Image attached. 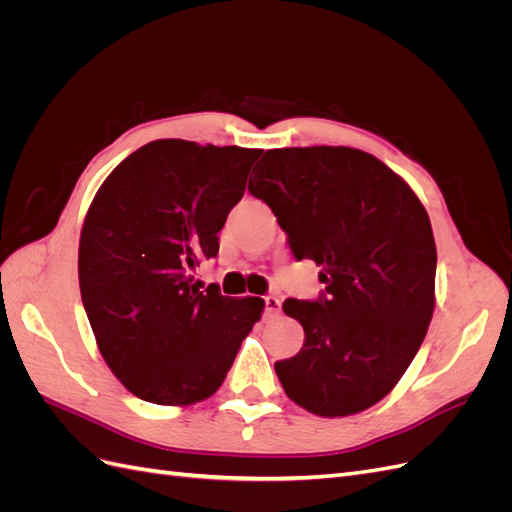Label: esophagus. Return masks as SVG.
Masks as SVG:
<instances>
[{
    "label": "esophagus",
    "mask_w": 512,
    "mask_h": 512,
    "mask_svg": "<svg viewBox=\"0 0 512 512\" xmlns=\"http://www.w3.org/2000/svg\"><path fill=\"white\" fill-rule=\"evenodd\" d=\"M280 307H282L280 297H273V294L265 297V314L267 316H277V314H280Z\"/></svg>",
    "instance_id": "obj_1"
}]
</instances>
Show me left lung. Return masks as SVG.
I'll return each mask as SVG.
<instances>
[{
  "instance_id": "obj_1",
  "label": "left lung",
  "mask_w": 512,
  "mask_h": 512,
  "mask_svg": "<svg viewBox=\"0 0 512 512\" xmlns=\"http://www.w3.org/2000/svg\"><path fill=\"white\" fill-rule=\"evenodd\" d=\"M247 192L267 203L297 260L320 267L318 299H286L303 348L275 363L286 395L346 416L389 395L433 314L436 241L408 183L350 147L271 149Z\"/></svg>"
}]
</instances>
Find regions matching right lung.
Wrapping results in <instances>:
<instances>
[{
	"label": "right lung",
	"mask_w": 512,
	"mask_h": 512,
	"mask_svg": "<svg viewBox=\"0 0 512 512\" xmlns=\"http://www.w3.org/2000/svg\"><path fill=\"white\" fill-rule=\"evenodd\" d=\"M260 149L160 138L106 177L79 245V282L98 348L138 399L188 406L220 389L265 301L203 288L194 269L243 198Z\"/></svg>",
	"instance_id": "1"
}]
</instances>
